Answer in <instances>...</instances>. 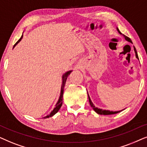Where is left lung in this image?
Returning <instances> with one entry per match:
<instances>
[{
  "instance_id": "8db88e82",
  "label": "left lung",
  "mask_w": 147,
  "mask_h": 147,
  "mask_svg": "<svg viewBox=\"0 0 147 147\" xmlns=\"http://www.w3.org/2000/svg\"><path fill=\"white\" fill-rule=\"evenodd\" d=\"M117 30H118V31L119 34H121V35H122V36L124 37L125 40H126V41H128V42H129L132 43V40H131L130 39L128 38V37L126 36H125V35H124V34H122V33L120 32V30H119L118 27H117ZM134 50L135 55H136V58H137V59H138V54H137V52H136V48H135V47H134ZM87 93H88V92H87ZM88 97H89V101L90 105H91L92 108L93 109V110L95 111V112H96L97 113H98V114H100V115H111V114H115V113H118L120 112V111H122V110H121V111H109V110H105V109H99V108H98V107H95V105H94V104L93 103V102H92L91 100V98H90V97H89V94H88Z\"/></svg>"
}]
</instances>
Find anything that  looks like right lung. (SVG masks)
Listing matches in <instances>:
<instances>
[{
	"mask_svg": "<svg viewBox=\"0 0 147 147\" xmlns=\"http://www.w3.org/2000/svg\"><path fill=\"white\" fill-rule=\"evenodd\" d=\"M23 35L21 36V38L19 39V40L17 41L16 44H15L14 45V46H13V48H15V46H16V45L18 44V43L20 42V41L21 40V39L23 38ZM72 71V70H68V71L66 72L63 75H62V86H61V91H60V97L59 99H58V102L56 103V107H54L53 110H52L51 112L50 113V114L48 115V116H46V117H44V118H50V117H52L54 115H55L56 113L58 112V111H59V109H60V107H61L62 105V100H63V93H64V86H65V83H66V79H67V77H68V75H70V73H71V72Z\"/></svg>",
	"mask_w": 147,
	"mask_h": 147,
	"instance_id": "add662e5",
	"label": "right lung"
}]
</instances>
